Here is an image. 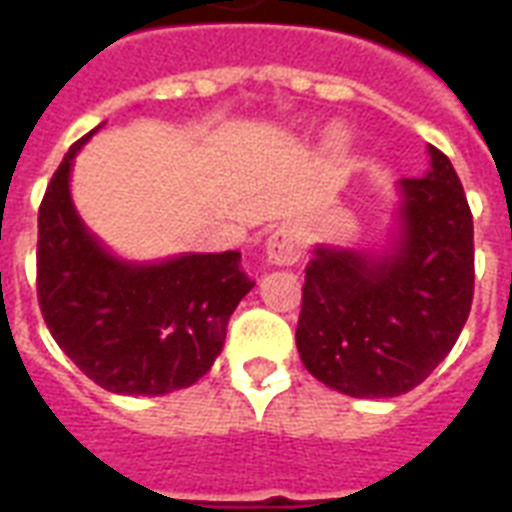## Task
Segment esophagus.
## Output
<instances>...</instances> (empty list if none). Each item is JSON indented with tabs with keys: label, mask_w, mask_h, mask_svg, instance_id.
<instances>
[{
	"label": "esophagus",
	"mask_w": 512,
	"mask_h": 512,
	"mask_svg": "<svg viewBox=\"0 0 512 512\" xmlns=\"http://www.w3.org/2000/svg\"><path fill=\"white\" fill-rule=\"evenodd\" d=\"M265 257L273 265H295L303 257V239L295 228L281 225L271 233V239L265 244Z\"/></svg>",
	"instance_id": "34e87169"
}]
</instances>
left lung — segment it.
<instances>
[{
	"label": "left lung",
	"mask_w": 512,
	"mask_h": 512,
	"mask_svg": "<svg viewBox=\"0 0 512 512\" xmlns=\"http://www.w3.org/2000/svg\"><path fill=\"white\" fill-rule=\"evenodd\" d=\"M404 177L401 233L385 255L316 247L305 268L297 350L305 369L353 398L417 388L446 358L473 303V215L452 162L428 146Z\"/></svg>",
	"instance_id": "1"
}]
</instances>
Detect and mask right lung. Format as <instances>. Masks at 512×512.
<instances>
[{"mask_svg":"<svg viewBox=\"0 0 512 512\" xmlns=\"http://www.w3.org/2000/svg\"><path fill=\"white\" fill-rule=\"evenodd\" d=\"M95 127L92 132H98ZM68 148L39 207L36 297L63 353L100 388L122 396H164L209 372L225 327L255 281L241 252L124 263L79 220L68 191Z\"/></svg>","mask_w":512,"mask_h":512,"instance_id":"obj_1","label":"right lung"}]
</instances>
